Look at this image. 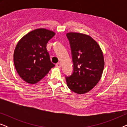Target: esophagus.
I'll return each instance as SVG.
<instances>
[{"instance_id":"esophagus-1","label":"esophagus","mask_w":127,"mask_h":127,"mask_svg":"<svg viewBox=\"0 0 127 127\" xmlns=\"http://www.w3.org/2000/svg\"><path fill=\"white\" fill-rule=\"evenodd\" d=\"M56 66L58 67H61V63H60V62H58V63L56 64Z\"/></svg>"}]
</instances>
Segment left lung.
<instances>
[{"label": "left lung", "instance_id": "left-lung-1", "mask_svg": "<svg viewBox=\"0 0 127 127\" xmlns=\"http://www.w3.org/2000/svg\"><path fill=\"white\" fill-rule=\"evenodd\" d=\"M73 70L66 76L67 86L74 93L83 94L96 86L101 78L105 62L99 44L93 38L80 33H67Z\"/></svg>", "mask_w": 127, "mask_h": 127}]
</instances>
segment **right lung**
Instances as JSON below:
<instances>
[{"label": "right lung", "mask_w": 127, "mask_h": 127, "mask_svg": "<svg viewBox=\"0 0 127 127\" xmlns=\"http://www.w3.org/2000/svg\"><path fill=\"white\" fill-rule=\"evenodd\" d=\"M54 35L51 31L37 29L27 33L17 43L14 63L19 76L27 83H37L55 66L46 48L47 43Z\"/></svg>", "instance_id": "add662e5"}]
</instances>
